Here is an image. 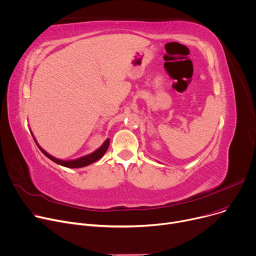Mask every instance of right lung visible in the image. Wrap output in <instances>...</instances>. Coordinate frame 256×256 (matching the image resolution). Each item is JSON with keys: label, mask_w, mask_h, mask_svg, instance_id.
Segmentation results:
<instances>
[{"label": "right lung", "mask_w": 256, "mask_h": 256, "mask_svg": "<svg viewBox=\"0 0 256 256\" xmlns=\"http://www.w3.org/2000/svg\"><path fill=\"white\" fill-rule=\"evenodd\" d=\"M34 137V134H32ZM34 139H35V137H34ZM35 142L37 144V146L39 147V149L43 152V154H45L49 160H51L52 162H54L56 164H60L62 166H66V168H82V166H86L88 164H92L94 162H96V160H98L102 156H103L108 147H109V144H110V140L107 139L103 144H102V146L100 148H98L96 151H94L92 153H90V154H88V156H81L79 158H76V160H60V158H56L54 156H52L51 154H49L48 152H46L36 141L35 139Z\"/></svg>", "instance_id": "add662e5"}]
</instances>
